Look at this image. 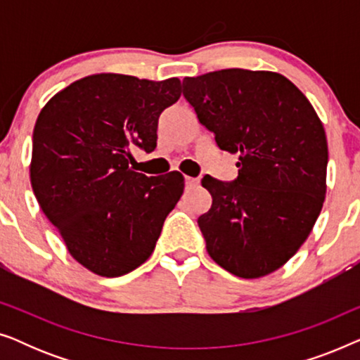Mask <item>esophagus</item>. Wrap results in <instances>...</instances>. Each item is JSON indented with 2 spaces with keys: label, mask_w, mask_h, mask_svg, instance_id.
Returning <instances> with one entry per match:
<instances>
[{
  "label": "esophagus",
  "mask_w": 360,
  "mask_h": 360,
  "mask_svg": "<svg viewBox=\"0 0 360 360\" xmlns=\"http://www.w3.org/2000/svg\"><path fill=\"white\" fill-rule=\"evenodd\" d=\"M185 184H186V186H196L200 184V180L193 179V176H185Z\"/></svg>",
  "instance_id": "1"
}]
</instances>
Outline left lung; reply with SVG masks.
<instances>
[{
    "instance_id": "obj_1",
    "label": "left lung",
    "mask_w": 360,
    "mask_h": 360,
    "mask_svg": "<svg viewBox=\"0 0 360 360\" xmlns=\"http://www.w3.org/2000/svg\"><path fill=\"white\" fill-rule=\"evenodd\" d=\"M184 96L221 150L238 154L231 184L206 175V250L236 277L282 267L311 233L326 196L328 141L308 98L277 72L226 68L186 77Z\"/></svg>"
}]
</instances>
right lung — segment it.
Returning <instances> with one entry per match:
<instances>
[{"label":"right lung","mask_w":360,"mask_h":360,"mask_svg":"<svg viewBox=\"0 0 360 360\" xmlns=\"http://www.w3.org/2000/svg\"><path fill=\"white\" fill-rule=\"evenodd\" d=\"M179 78L96 73L56 93L32 134L37 203L78 264L121 277L154 252L185 188L180 172L146 176L129 167L134 146L152 152L160 112L179 100Z\"/></svg>","instance_id":"right-lung-1"}]
</instances>
